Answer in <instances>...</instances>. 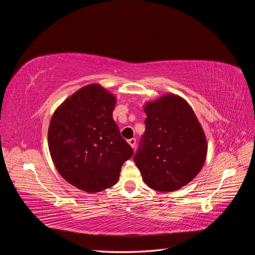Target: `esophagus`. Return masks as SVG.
I'll list each match as a JSON object with an SVG mask.
<instances>
[{
    "instance_id": "esophagus-1",
    "label": "esophagus",
    "mask_w": 255,
    "mask_h": 255,
    "mask_svg": "<svg viewBox=\"0 0 255 255\" xmlns=\"http://www.w3.org/2000/svg\"><path fill=\"white\" fill-rule=\"evenodd\" d=\"M128 144L130 146H132V148H135V144H136V139H135V138H130V139L128 140Z\"/></svg>"
}]
</instances>
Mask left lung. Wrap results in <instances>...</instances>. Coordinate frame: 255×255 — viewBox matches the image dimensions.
Segmentation results:
<instances>
[{"label": "left lung", "instance_id": "obj_1", "mask_svg": "<svg viewBox=\"0 0 255 255\" xmlns=\"http://www.w3.org/2000/svg\"><path fill=\"white\" fill-rule=\"evenodd\" d=\"M145 132L134 161L143 182L157 191L185 186L201 170L207 153L203 128L191 106L176 95L144 105Z\"/></svg>", "mask_w": 255, "mask_h": 255}]
</instances>
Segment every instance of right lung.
Wrapping results in <instances>:
<instances>
[{
	"label": "right lung",
	"instance_id": "1",
	"mask_svg": "<svg viewBox=\"0 0 255 255\" xmlns=\"http://www.w3.org/2000/svg\"><path fill=\"white\" fill-rule=\"evenodd\" d=\"M116 97L90 84L61 103L53 114L48 142L53 163L64 179L86 192H99L118 182L133 149L113 119Z\"/></svg>",
	"mask_w": 255,
	"mask_h": 255
}]
</instances>
